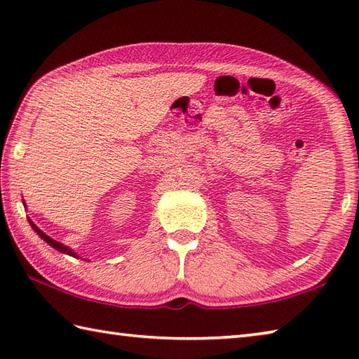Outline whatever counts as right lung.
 Listing matches in <instances>:
<instances>
[{"label":"right lung","instance_id":"obj_1","mask_svg":"<svg viewBox=\"0 0 359 359\" xmlns=\"http://www.w3.org/2000/svg\"><path fill=\"white\" fill-rule=\"evenodd\" d=\"M29 224H30V226H32L34 228V231L38 234V236H40V238L44 241V242H48L49 243V245L52 247V248H55V250H58L60 251V253H65V255H69V256H72V257H79V255L77 253H75V251L74 250H71L69 247H66V245H63V243L62 242H57V241H53L52 238H49V236L48 234H46V233H43L41 230H40V228H38L34 222H32V220H30L29 219Z\"/></svg>","mask_w":359,"mask_h":359}]
</instances>
